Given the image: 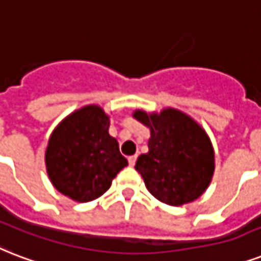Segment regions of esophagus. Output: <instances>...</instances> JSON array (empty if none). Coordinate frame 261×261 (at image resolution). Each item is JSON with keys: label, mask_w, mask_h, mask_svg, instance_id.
Listing matches in <instances>:
<instances>
[{"label": "esophagus", "mask_w": 261, "mask_h": 261, "mask_svg": "<svg viewBox=\"0 0 261 261\" xmlns=\"http://www.w3.org/2000/svg\"><path fill=\"white\" fill-rule=\"evenodd\" d=\"M136 159H137V155H133V156H129L128 158V162L130 166H135V163H136Z\"/></svg>", "instance_id": "esophagus-1"}]
</instances>
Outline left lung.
<instances>
[{
	"instance_id": "left-lung-1",
	"label": "left lung",
	"mask_w": 261,
	"mask_h": 261,
	"mask_svg": "<svg viewBox=\"0 0 261 261\" xmlns=\"http://www.w3.org/2000/svg\"><path fill=\"white\" fill-rule=\"evenodd\" d=\"M133 118L151 132L148 152L141 153L135 166L149 193L175 207L199 199L215 170L207 132L192 117L173 108L161 113L135 110Z\"/></svg>"
}]
</instances>
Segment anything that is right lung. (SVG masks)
Segmentation results:
<instances>
[{
    "label": "right lung",
    "instance_id": "1",
    "mask_svg": "<svg viewBox=\"0 0 261 261\" xmlns=\"http://www.w3.org/2000/svg\"><path fill=\"white\" fill-rule=\"evenodd\" d=\"M110 117L98 105H87L66 116L48 139L44 153L53 187L66 197L87 203L112 187L128 161L109 135Z\"/></svg>",
    "mask_w": 261,
    "mask_h": 261
}]
</instances>
